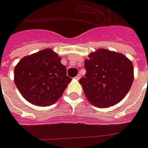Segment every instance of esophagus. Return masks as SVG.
I'll use <instances>...</instances> for the list:
<instances>
[{"label": "esophagus", "mask_w": 148, "mask_h": 148, "mask_svg": "<svg viewBox=\"0 0 148 148\" xmlns=\"http://www.w3.org/2000/svg\"><path fill=\"white\" fill-rule=\"evenodd\" d=\"M80 77H81L80 74H78V75H76V76H75V79H77V80H79V79H80Z\"/></svg>", "instance_id": "obj_1"}]
</instances>
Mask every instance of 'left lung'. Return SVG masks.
<instances>
[{
    "label": "left lung",
    "mask_w": 148,
    "mask_h": 148,
    "mask_svg": "<svg viewBox=\"0 0 148 148\" xmlns=\"http://www.w3.org/2000/svg\"><path fill=\"white\" fill-rule=\"evenodd\" d=\"M84 62L79 79L84 94L96 107L113 106L125 97L133 82L132 62L123 54L99 49Z\"/></svg>",
    "instance_id": "obj_1"
}]
</instances>
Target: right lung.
I'll list each match as a JSON object with an SVG mask.
<instances>
[{
	"instance_id": "right-lung-1",
	"label": "right lung",
	"mask_w": 148,
	"mask_h": 148,
	"mask_svg": "<svg viewBox=\"0 0 148 148\" xmlns=\"http://www.w3.org/2000/svg\"><path fill=\"white\" fill-rule=\"evenodd\" d=\"M15 83L23 97L37 106L54 104L72 79L51 49L23 58L15 68Z\"/></svg>"
}]
</instances>
